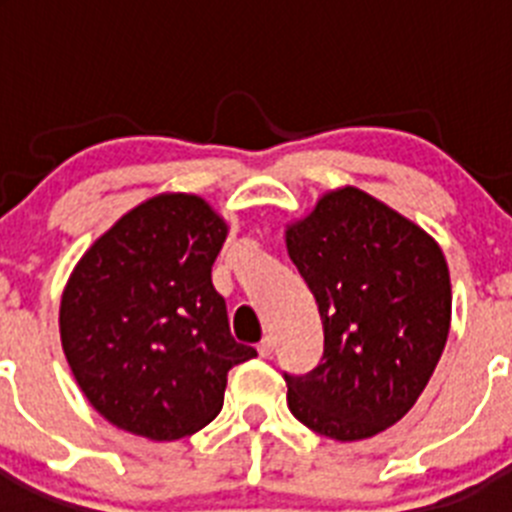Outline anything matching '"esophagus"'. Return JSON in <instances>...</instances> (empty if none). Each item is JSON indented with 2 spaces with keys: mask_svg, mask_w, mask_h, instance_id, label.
<instances>
[{
  "mask_svg": "<svg viewBox=\"0 0 512 512\" xmlns=\"http://www.w3.org/2000/svg\"><path fill=\"white\" fill-rule=\"evenodd\" d=\"M256 351H259L261 359H266V356H271V351H274V343H271V338H264V341L256 346Z\"/></svg>",
  "mask_w": 512,
  "mask_h": 512,
  "instance_id": "34e87169",
  "label": "esophagus"
}]
</instances>
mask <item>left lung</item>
<instances>
[{
  "mask_svg": "<svg viewBox=\"0 0 512 512\" xmlns=\"http://www.w3.org/2000/svg\"><path fill=\"white\" fill-rule=\"evenodd\" d=\"M323 320V359L287 374L300 423L336 441L395 425L425 390L451 323L449 266L418 225L346 187L287 230Z\"/></svg>",
  "mask_w": 512,
  "mask_h": 512,
  "instance_id": "8db88e82",
  "label": "left lung"
}]
</instances>
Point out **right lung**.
<instances>
[{
    "mask_svg": "<svg viewBox=\"0 0 512 512\" xmlns=\"http://www.w3.org/2000/svg\"><path fill=\"white\" fill-rule=\"evenodd\" d=\"M225 223L194 194H161L84 253L61 300V343L94 410L153 441L205 428L233 366L256 356L230 336L212 287Z\"/></svg>",
    "mask_w": 512,
    "mask_h": 512,
    "instance_id": "1",
    "label": "right lung"
}]
</instances>
